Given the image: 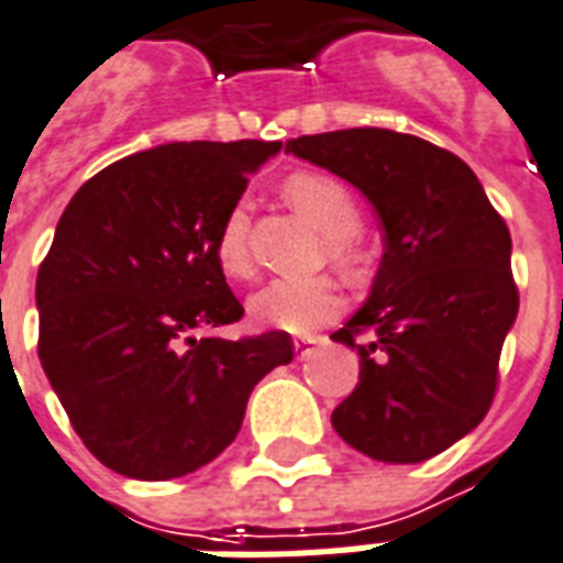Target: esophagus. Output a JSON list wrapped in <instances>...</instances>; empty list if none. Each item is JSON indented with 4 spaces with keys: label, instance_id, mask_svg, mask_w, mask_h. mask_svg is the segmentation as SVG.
I'll list each match as a JSON object with an SVG mask.
<instances>
[{
    "label": "esophagus",
    "instance_id": "1",
    "mask_svg": "<svg viewBox=\"0 0 563 563\" xmlns=\"http://www.w3.org/2000/svg\"><path fill=\"white\" fill-rule=\"evenodd\" d=\"M321 342H324L321 335H300V339H295V351H298V356L303 360V356H309V351Z\"/></svg>",
    "mask_w": 563,
    "mask_h": 563
}]
</instances>
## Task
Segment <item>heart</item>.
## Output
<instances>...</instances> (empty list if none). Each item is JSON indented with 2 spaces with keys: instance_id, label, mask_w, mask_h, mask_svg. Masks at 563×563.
<instances>
[{
  "instance_id": "obj_1",
  "label": "heart",
  "mask_w": 563,
  "mask_h": 563,
  "mask_svg": "<svg viewBox=\"0 0 563 563\" xmlns=\"http://www.w3.org/2000/svg\"><path fill=\"white\" fill-rule=\"evenodd\" d=\"M291 207H298L321 233L330 263L339 265L347 277L360 280L368 260L360 245L362 207L356 195L342 180L327 172H298L283 187ZM216 263L233 280H245L254 274V256L247 245V210L245 203H233L212 242ZM342 309V291L333 277H289L272 280L247 300V312L256 324L286 330V333H309L327 321H333Z\"/></svg>"
}]
</instances>
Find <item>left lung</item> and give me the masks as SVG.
Masks as SVG:
<instances>
[{
  "label": "left lung",
  "instance_id": "8db88e82",
  "mask_svg": "<svg viewBox=\"0 0 563 563\" xmlns=\"http://www.w3.org/2000/svg\"><path fill=\"white\" fill-rule=\"evenodd\" d=\"M286 152L351 180L385 228L371 298L333 333L362 365L335 432L376 462L444 453L488 415L520 307L506 219L462 157L420 136L347 128Z\"/></svg>",
  "mask_w": 563,
  "mask_h": 563
}]
</instances>
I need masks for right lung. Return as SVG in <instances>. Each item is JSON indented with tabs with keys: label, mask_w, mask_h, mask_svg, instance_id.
Instances as JSON below:
<instances>
[{
	"label": "right lung",
	"mask_w": 563,
	"mask_h": 563,
	"mask_svg": "<svg viewBox=\"0 0 563 563\" xmlns=\"http://www.w3.org/2000/svg\"><path fill=\"white\" fill-rule=\"evenodd\" d=\"M283 143H169L92 175L37 272V356L84 446L131 479H175L236 438L254 385L295 356L245 316L216 263L224 212Z\"/></svg>",
	"instance_id": "obj_1"
}]
</instances>
